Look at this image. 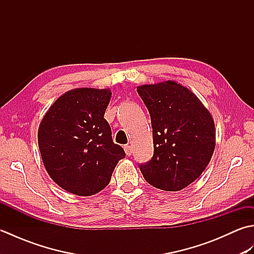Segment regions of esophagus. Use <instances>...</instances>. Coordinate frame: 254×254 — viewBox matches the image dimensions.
Masks as SVG:
<instances>
[{"label":"esophagus","instance_id":"obj_1","mask_svg":"<svg viewBox=\"0 0 254 254\" xmlns=\"http://www.w3.org/2000/svg\"><path fill=\"white\" fill-rule=\"evenodd\" d=\"M124 152H126V154H127V156H131L132 153H133L132 146H130V145H126V146H124Z\"/></svg>","mask_w":254,"mask_h":254}]
</instances>
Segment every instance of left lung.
Segmentation results:
<instances>
[{
    "label": "left lung",
    "instance_id": "8db88e82",
    "mask_svg": "<svg viewBox=\"0 0 254 254\" xmlns=\"http://www.w3.org/2000/svg\"><path fill=\"white\" fill-rule=\"evenodd\" d=\"M152 120L154 155L139 165L144 179L165 191H180L202 175L212 158L213 117L196 95L174 80L137 87Z\"/></svg>",
    "mask_w": 254,
    "mask_h": 254
}]
</instances>
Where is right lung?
<instances>
[{"mask_svg": "<svg viewBox=\"0 0 254 254\" xmlns=\"http://www.w3.org/2000/svg\"><path fill=\"white\" fill-rule=\"evenodd\" d=\"M111 90L75 88L59 97L38 128L42 161L59 187L89 196L109 185L119 160L126 157L112 141L104 118Z\"/></svg>", "mask_w": 254, "mask_h": 254, "instance_id": "obj_1", "label": "right lung"}]
</instances>
